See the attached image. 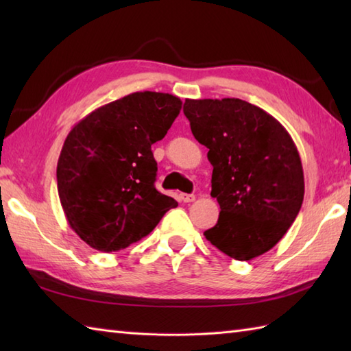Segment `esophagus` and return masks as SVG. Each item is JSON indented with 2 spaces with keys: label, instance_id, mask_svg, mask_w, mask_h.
<instances>
[{
  "label": "esophagus",
  "instance_id": "esophagus-1",
  "mask_svg": "<svg viewBox=\"0 0 351 351\" xmlns=\"http://www.w3.org/2000/svg\"><path fill=\"white\" fill-rule=\"evenodd\" d=\"M181 197V200L182 202H185V204H189V202H193V200L196 199V196L195 195H185V193H182V195L180 196Z\"/></svg>",
  "mask_w": 351,
  "mask_h": 351
}]
</instances>
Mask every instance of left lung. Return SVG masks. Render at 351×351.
Segmentation results:
<instances>
[{
  "mask_svg": "<svg viewBox=\"0 0 351 351\" xmlns=\"http://www.w3.org/2000/svg\"><path fill=\"white\" fill-rule=\"evenodd\" d=\"M184 114L214 167L220 214L205 238L237 261L263 255L302 208L304 178L293 138L271 114L238 98L185 99Z\"/></svg>",
  "mask_w": 351,
  "mask_h": 351,
  "instance_id": "obj_1",
  "label": "left lung"
}]
</instances>
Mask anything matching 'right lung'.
<instances>
[{
	"label": "right lung",
	"instance_id": "obj_1",
	"mask_svg": "<svg viewBox=\"0 0 351 351\" xmlns=\"http://www.w3.org/2000/svg\"><path fill=\"white\" fill-rule=\"evenodd\" d=\"M181 106L173 95L136 92L96 108L68 134L57 162L58 197L69 226L90 247H128L178 206L155 189L151 146Z\"/></svg>",
	"mask_w": 351,
	"mask_h": 351
}]
</instances>
